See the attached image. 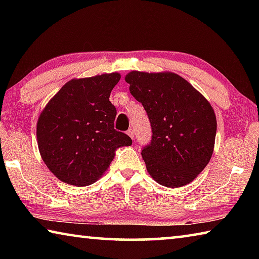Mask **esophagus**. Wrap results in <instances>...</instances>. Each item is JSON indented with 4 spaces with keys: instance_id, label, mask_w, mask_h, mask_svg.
<instances>
[{
    "instance_id": "1",
    "label": "esophagus",
    "mask_w": 259,
    "mask_h": 259,
    "mask_svg": "<svg viewBox=\"0 0 259 259\" xmlns=\"http://www.w3.org/2000/svg\"><path fill=\"white\" fill-rule=\"evenodd\" d=\"M126 134H128L131 138L134 139V137H135V131H134V129L133 128H130L128 131H126Z\"/></svg>"
}]
</instances>
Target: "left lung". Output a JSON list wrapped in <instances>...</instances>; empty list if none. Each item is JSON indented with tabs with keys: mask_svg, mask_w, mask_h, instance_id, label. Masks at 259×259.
Instances as JSON below:
<instances>
[{
	"mask_svg": "<svg viewBox=\"0 0 259 259\" xmlns=\"http://www.w3.org/2000/svg\"><path fill=\"white\" fill-rule=\"evenodd\" d=\"M125 81L151 122V143L142 150L147 171L166 187L190 184L213 152L217 121L211 105L175 73L134 71Z\"/></svg>",
	"mask_w": 259,
	"mask_h": 259,
	"instance_id": "left-lung-1",
	"label": "left lung"
}]
</instances>
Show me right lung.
I'll return each mask as SVG.
<instances>
[{"mask_svg": "<svg viewBox=\"0 0 259 259\" xmlns=\"http://www.w3.org/2000/svg\"><path fill=\"white\" fill-rule=\"evenodd\" d=\"M119 73L67 82L55 95L37 121L41 156L61 182L91 185L102 177L117 147L129 146L128 135L114 129L116 108L109 102Z\"/></svg>", "mask_w": 259, "mask_h": 259, "instance_id": "obj_1", "label": "right lung"}]
</instances>
